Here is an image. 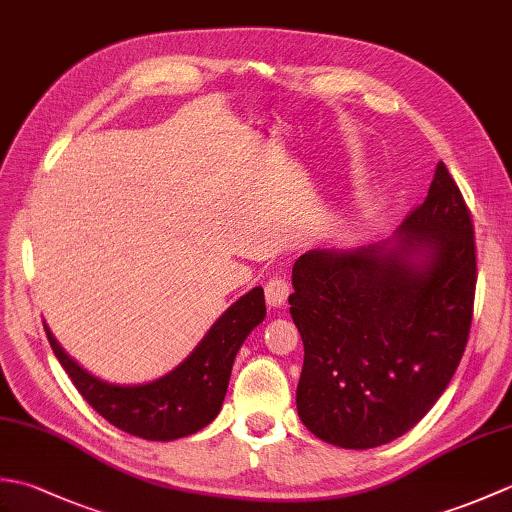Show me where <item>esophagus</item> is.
I'll use <instances>...</instances> for the list:
<instances>
[{"label":"esophagus","instance_id":"esophagus-1","mask_svg":"<svg viewBox=\"0 0 512 512\" xmlns=\"http://www.w3.org/2000/svg\"><path fill=\"white\" fill-rule=\"evenodd\" d=\"M290 295V284L284 275H277V277H270L268 284H266V301L268 306L273 308H281L286 303Z\"/></svg>","mask_w":512,"mask_h":512}]
</instances>
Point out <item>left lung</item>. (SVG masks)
Returning <instances> with one entry per match:
<instances>
[{"label":"left lung","instance_id":"8db88e82","mask_svg":"<svg viewBox=\"0 0 512 512\" xmlns=\"http://www.w3.org/2000/svg\"><path fill=\"white\" fill-rule=\"evenodd\" d=\"M475 284L473 220L444 162L394 239L303 253L288 297L306 352L301 422L341 449L416 427L460 365Z\"/></svg>","mask_w":512,"mask_h":512}]
</instances>
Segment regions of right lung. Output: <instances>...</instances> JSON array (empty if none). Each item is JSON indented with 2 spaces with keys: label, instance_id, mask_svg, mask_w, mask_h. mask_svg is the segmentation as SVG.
<instances>
[{
  "label": "right lung",
  "instance_id": "right-lung-1",
  "mask_svg": "<svg viewBox=\"0 0 512 512\" xmlns=\"http://www.w3.org/2000/svg\"><path fill=\"white\" fill-rule=\"evenodd\" d=\"M264 317V288L257 286L211 325L189 358L173 372L145 385H112L92 376L65 354L46 323L43 328L65 374L94 411L129 436L169 442L198 433L215 420L239 347Z\"/></svg>",
  "mask_w": 512,
  "mask_h": 512
}]
</instances>
